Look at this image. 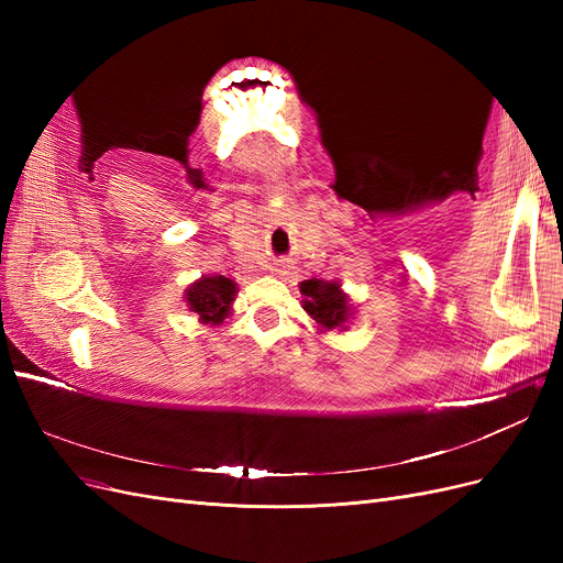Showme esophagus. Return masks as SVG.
I'll use <instances>...</instances> for the list:
<instances>
[{"instance_id": "obj_1", "label": "esophagus", "mask_w": 563, "mask_h": 563, "mask_svg": "<svg viewBox=\"0 0 563 563\" xmlns=\"http://www.w3.org/2000/svg\"><path fill=\"white\" fill-rule=\"evenodd\" d=\"M288 267H291V263H288L286 258H284V261H277V272H279V275H286Z\"/></svg>"}]
</instances>
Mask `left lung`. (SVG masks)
Instances as JSON below:
<instances>
[{
    "mask_svg": "<svg viewBox=\"0 0 563 563\" xmlns=\"http://www.w3.org/2000/svg\"><path fill=\"white\" fill-rule=\"evenodd\" d=\"M300 294L305 296V310L323 329H340L347 321L350 305L340 284L308 279L300 284Z\"/></svg>",
    "mask_w": 563,
    "mask_h": 563,
    "instance_id": "1",
    "label": "left lung"
}]
</instances>
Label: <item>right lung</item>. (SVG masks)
I'll return each mask as SVG.
<instances>
[{
    "label": "right lung",
    "mask_w": 563,
    "mask_h": 563,
    "mask_svg": "<svg viewBox=\"0 0 563 563\" xmlns=\"http://www.w3.org/2000/svg\"><path fill=\"white\" fill-rule=\"evenodd\" d=\"M185 296L190 310L197 312L203 323H220L228 317L236 296V284L223 275L203 277L187 288Z\"/></svg>",
    "instance_id": "right-lung-1"
}]
</instances>
